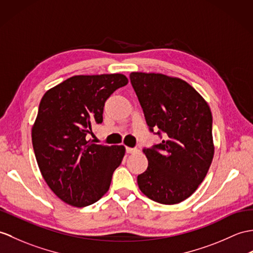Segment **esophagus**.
Segmentation results:
<instances>
[{
    "label": "esophagus",
    "mask_w": 253,
    "mask_h": 253,
    "mask_svg": "<svg viewBox=\"0 0 253 253\" xmlns=\"http://www.w3.org/2000/svg\"><path fill=\"white\" fill-rule=\"evenodd\" d=\"M138 149L136 148H126V153L128 154H133V153H137Z\"/></svg>",
    "instance_id": "1"
}]
</instances>
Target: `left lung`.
<instances>
[{"mask_svg":"<svg viewBox=\"0 0 253 253\" xmlns=\"http://www.w3.org/2000/svg\"><path fill=\"white\" fill-rule=\"evenodd\" d=\"M129 78L149 130L162 139L143 149L149 166L138 175L139 189L156 203L183 202L197 190L213 158L209 105L180 79L142 72Z\"/></svg>","mask_w":253,"mask_h":253,"instance_id":"8db88e82","label":"left lung"}]
</instances>
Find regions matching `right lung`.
I'll use <instances>...</instances> for the list:
<instances>
[{
	"instance_id": "right-lung-1",
	"label": "right lung",
	"mask_w": 253,
	"mask_h": 253,
	"mask_svg": "<svg viewBox=\"0 0 253 253\" xmlns=\"http://www.w3.org/2000/svg\"><path fill=\"white\" fill-rule=\"evenodd\" d=\"M128 84L123 74L76 75L45 92L32 128L35 158L44 180L61 201L86 207L108 192L124 145L88 140L103 121L107 99Z\"/></svg>"
}]
</instances>
